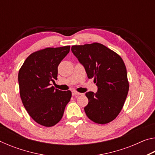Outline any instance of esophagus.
I'll return each mask as SVG.
<instances>
[{
    "label": "esophagus",
    "instance_id": "34e87169",
    "mask_svg": "<svg viewBox=\"0 0 155 155\" xmlns=\"http://www.w3.org/2000/svg\"><path fill=\"white\" fill-rule=\"evenodd\" d=\"M72 96H79V95H81V94H81V93H79V92H77V91H72Z\"/></svg>",
    "mask_w": 155,
    "mask_h": 155
}]
</instances>
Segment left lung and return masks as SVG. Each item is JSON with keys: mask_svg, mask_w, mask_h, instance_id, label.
<instances>
[{"mask_svg": "<svg viewBox=\"0 0 155 155\" xmlns=\"http://www.w3.org/2000/svg\"><path fill=\"white\" fill-rule=\"evenodd\" d=\"M71 50L98 87L96 93L85 94L89 101L84 108L86 115L97 124L113 121L121 111L129 88L121 57L99 43L72 46Z\"/></svg>", "mask_w": 155, "mask_h": 155, "instance_id": "8db88e82", "label": "left lung"}]
</instances>
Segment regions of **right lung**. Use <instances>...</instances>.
Masks as SVG:
<instances>
[{"instance_id":"1","label":"right lung","mask_w":155,"mask_h":155,"mask_svg":"<svg viewBox=\"0 0 155 155\" xmlns=\"http://www.w3.org/2000/svg\"><path fill=\"white\" fill-rule=\"evenodd\" d=\"M70 46L46 48L31 54L18 73L20 98L34 121L44 127L57 124L72 96L70 90L51 86L57 79L58 65L69 53Z\"/></svg>"}]
</instances>
